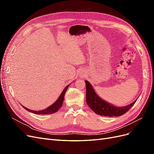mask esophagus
<instances>
[{
  "mask_svg": "<svg viewBox=\"0 0 154 154\" xmlns=\"http://www.w3.org/2000/svg\"><path fill=\"white\" fill-rule=\"evenodd\" d=\"M80 76H82V75H80Z\"/></svg>",
  "mask_w": 154,
  "mask_h": 154,
  "instance_id": "esophagus-1",
  "label": "esophagus"
}]
</instances>
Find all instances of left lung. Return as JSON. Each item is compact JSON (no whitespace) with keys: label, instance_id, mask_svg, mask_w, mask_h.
I'll return each mask as SVG.
<instances>
[{"label":"left lung","instance_id":"left-lung-1","mask_svg":"<svg viewBox=\"0 0 154 154\" xmlns=\"http://www.w3.org/2000/svg\"><path fill=\"white\" fill-rule=\"evenodd\" d=\"M86 84V101L88 106L100 116H120L125 114L136 103L137 100L132 103L124 106H116L103 100L96 94L94 88L87 80L85 81Z\"/></svg>","mask_w":154,"mask_h":154}]
</instances>
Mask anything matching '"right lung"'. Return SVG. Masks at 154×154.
Here are the masks:
<instances>
[{
	"label": "right lung",
	"mask_w": 154,
	"mask_h": 154,
	"mask_svg": "<svg viewBox=\"0 0 154 154\" xmlns=\"http://www.w3.org/2000/svg\"><path fill=\"white\" fill-rule=\"evenodd\" d=\"M69 85H68L67 87H65L64 89L63 90L62 92L61 93V94L59 96V97L58 98V100L56 101L53 104H52L51 105H50L49 106H48V108H46L44 110H30L29 109L26 108V107L22 106L24 108L27 110V111L30 112L32 113H34L36 114H42V115H44V114H53L55 113L56 112H57L60 107L62 106L63 104V100H64V96L65 94H66V92L67 90V88L69 87Z\"/></svg>",
	"instance_id": "obj_1"
}]
</instances>
